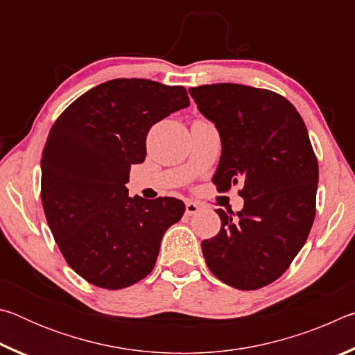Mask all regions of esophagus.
I'll return each mask as SVG.
<instances>
[{"label": "esophagus", "instance_id": "esophagus-1", "mask_svg": "<svg viewBox=\"0 0 355 355\" xmlns=\"http://www.w3.org/2000/svg\"><path fill=\"white\" fill-rule=\"evenodd\" d=\"M200 211V205L197 202H186V214L194 216Z\"/></svg>", "mask_w": 355, "mask_h": 355}]
</instances>
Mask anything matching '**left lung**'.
<instances>
[{
    "label": "left lung",
    "instance_id": "obj_1",
    "mask_svg": "<svg viewBox=\"0 0 355 355\" xmlns=\"http://www.w3.org/2000/svg\"><path fill=\"white\" fill-rule=\"evenodd\" d=\"M222 142L213 183L243 184L241 211L216 209L220 230L202 241L209 271L236 290L277 280L309 238L316 214L318 159L302 117L268 89L220 83L191 87Z\"/></svg>",
    "mask_w": 355,
    "mask_h": 355
}]
</instances>
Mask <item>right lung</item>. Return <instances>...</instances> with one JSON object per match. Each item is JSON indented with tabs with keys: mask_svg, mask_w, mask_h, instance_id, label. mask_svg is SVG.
<instances>
[{
	"mask_svg": "<svg viewBox=\"0 0 355 355\" xmlns=\"http://www.w3.org/2000/svg\"><path fill=\"white\" fill-rule=\"evenodd\" d=\"M189 106L183 86L117 78L83 94L56 119L42 153L40 197L65 261L106 290L152 272L167 228L184 213L173 197H128L131 164L150 128Z\"/></svg>",
	"mask_w": 355,
	"mask_h": 355,
	"instance_id": "add662e5",
	"label": "right lung"
}]
</instances>
